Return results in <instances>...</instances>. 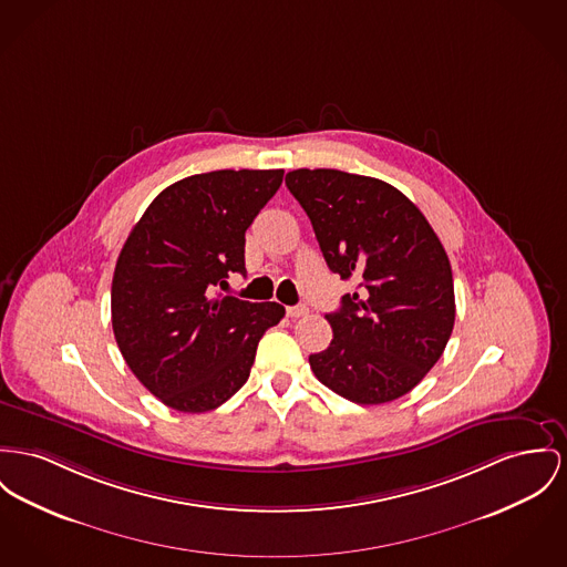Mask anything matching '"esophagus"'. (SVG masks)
Wrapping results in <instances>:
<instances>
[{
	"label": "esophagus",
	"instance_id": "34e87169",
	"mask_svg": "<svg viewBox=\"0 0 567 567\" xmlns=\"http://www.w3.org/2000/svg\"><path fill=\"white\" fill-rule=\"evenodd\" d=\"M286 313H288L290 318H302V316H307V313H309V309H307L305 305H295V307H288V309H286Z\"/></svg>",
	"mask_w": 567,
	"mask_h": 567
}]
</instances>
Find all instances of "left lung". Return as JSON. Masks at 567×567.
I'll return each instance as SVG.
<instances>
[{"label": "left lung", "instance_id": "left-lung-1", "mask_svg": "<svg viewBox=\"0 0 567 567\" xmlns=\"http://www.w3.org/2000/svg\"><path fill=\"white\" fill-rule=\"evenodd\" d=\"M286 187L307 213L327 266L357 277L327 313L333 340L311 354L316 378L357 404H384L441 359L455 320L450 258L402 190L340 169H295Z\"/></svg>", "mask_w": 567, "mask_h": 567}]
</instances>
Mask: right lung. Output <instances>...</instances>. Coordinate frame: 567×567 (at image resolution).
<instances>
[{
  "instance_id": "right-lung-1",
  "label": "right lung",
  "mask_w": 567,
  "mask_h": 567,
  "mask_svg": "<svg viewBox=\"0 0 567 567\" xmlns=\"http://www.w3.org/2000/svg\"><path fill=\"white\" fill-rule=\"evenodd\" d=\"M284 169H219L161 190L128 234L112 281L117 348L165 406L206 413L249 378L258 341L286 309L215 297L245 272V231Z\"/></svg>"
}]
</instances>
